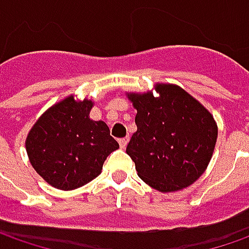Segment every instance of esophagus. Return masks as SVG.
<instances>
[{"mask_svg":"<svg viewBox=\"0 0 249 249\" xmlns=\"http://www.w3.org/2000/svg\"><path fill=\"white\" fill-rule=\"evenodd\" d=\"M128 140H129L128 138L120 139V140H118V144H120V147H121V148H125V147H126V144H128Z\"/></svg>","mask_w":249,"mask_h":249,"instance_id":"34e87169","label":"esophagus"}]
</instances>
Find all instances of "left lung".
I'll use <instances>...</instances> for the list:
<instances>
[{"mask_svg": "<svg viewBox=\"0 0 249 249\" xmlns=\"http://www.w3.org/2000/svg\"><path fill=\"white\" fill-rule=\"evenodd\" d=\"M153 91L126 92L138 110V131L126 154L138 176L160 192L192 185L204 173L217 143L213 114L180 86L157 83Z\"/></svg>", "mask_w": 249, "mask_h": 249, "instance_id": "left-lung-1", "label": "left lung"}]
</instances>
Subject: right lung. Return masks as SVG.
Instances as JSON below:
<instances>
[{
    "label": "right lung",
    "mask_w": 249,
    "mask_h": 249,
    "mask_svg": "<svg viewBox=\"0 0 249 249\" xmlns=\"http://www.w3.org/2000/svg\"><path fill=\"white\" fill-rule=\"evenodd\" d=\"M91 99L64 98L49 107L25 139L32 167L52 187L72 191L92 181L118 143L106 123L89 118Z\"/></svg>",
    "instance_id": "obj_1"
}]
</instances>
